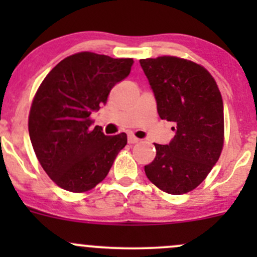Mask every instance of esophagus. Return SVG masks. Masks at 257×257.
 <instances>
[{
  "mask_svg": "<svg viewBox=\"0 0 257 257\" xmlns=\"http://www.w3.org/2000/svg\"><path fill=\"white\" fill-rule=\"evenodd\" d=\"M139 142V139L137 138V137H134V136H128V143L129 144H136V143H138Z\"/></svg>",
  "mask_w": 257,
  "mask_h": 257,
  "instance_id": "1",
  "label": "esophagus"
}]
</instances>
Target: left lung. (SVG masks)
Here are the masks:
<instances>
[{
	"label": "left lung",
	"mask_w": 257,
	"mask_h": 257,
	"mask_svg": "<svg viewBox=\"0 0 257 257\" xmlns=\"http://www.w3.org/2000/svg\"><path fill=\"white\" fill-rule=\"evenodd\" d=\"M157 99L158 114L173 121L175 136L155 144L147 178L160 190L181 195L200 185L224 147V104L211 74L200 64L174 56L141 59Z\"/></svg>",
	"instance_id": "obj_1"
}]
</instances>
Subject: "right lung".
Here are the masks:
<instances>
[{
	"instance_id": "add662e5",
	"label": "right lung",
	"mask_w": 257,
	"mask_h": 257,
	"mask_svg": "<svg viewBox=\"0 0 257 257\" xmlns=\"http://www.w3.org/2000/svg\"><path fill=\"white\" fill-rule=\"evenodd\" d=\"M133 58L79 52L59 62L38 87L28 116L31 143L43 170L59 188L85 193L104 180L126 134L90 128V114L131 73Z\"/></svg>"
}]
</instances>
